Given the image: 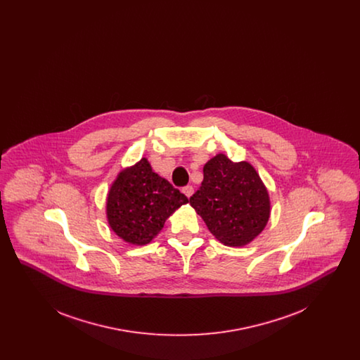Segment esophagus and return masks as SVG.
<instances>
[{"label":"esophagus","instance_id":"esophagus-1","mask_svg":"<svg viewBox=\"0 0 360 360\" xmlns=\"http://www.w3.org/2000/svg\"><path fill=\"white\" fill-rule=\"evenodd\" d=\"M182 193L188 197V198H190L191 195H193V193H194V188H193V186H185V188H182Z\"/></svg>","mask_w":360,"mask_h":360}]
</instances>
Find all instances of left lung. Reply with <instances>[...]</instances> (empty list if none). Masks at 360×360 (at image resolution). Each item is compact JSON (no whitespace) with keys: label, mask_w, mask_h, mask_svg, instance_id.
<instances>
[{"label":"left lung","mask_w":360,"mask_h":360,"mask_svg":"<svg viewBox=\"0 0 360 360\" xmlns=\"http://www.w3.org/2000/svg\"><path fill=\"white\" fill-rule=\"evenodd\" d=\"M190 205L207 229L229 247L257 238L270 217V198L257 170L248 162L216 155L204 166V181L190 197Z\"/></svg>","instance_id":"left-lung-1"}]
</instances>
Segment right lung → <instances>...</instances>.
<instances>
[{"mask_svg": "<svg viewBox=\"0 0 360 360\" xmlns=\"http://www.w3.org/2000/svg\"><path fill=\"white\" fill-rule=\"evenodd\" d=\"M188 197L153 172L143 158L135 166L119 174L108 194L106 214L110 228L121 239L144 245L163 228L169 216Z\"/></svg>", "mask_w": 360, "mask_h": 360, "instance_id": "1", "label": "right lung"}]
</instances>
